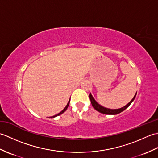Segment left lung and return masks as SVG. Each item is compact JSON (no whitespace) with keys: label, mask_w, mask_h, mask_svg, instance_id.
Masks as SVG:
<instances>
[{"label":"left lung","mask_w":158,"mask_h":158,"mask_svg":"<svg viewBox=\"0 0 158 158\" xmlns=\"http://www.w3.org/2000/svg\"><path fill=\"white\" fill-rule=\"evenodd\" d=\"M136 93L137 92H136L135 96L133 97V98L130 100V102L127 103L126 106H124L120 109H110L106 108V107H104V106H101L100 104H98L96 101L95 99L94 98V97L92 96L91 93H90V94H89V99H90V101H91V103H92L93 107L97 110V111H98V112L103 113V114H106V115H117V114L120 113L121 112L123 111L124 110L126 109L127 107L130 105V104L134 101V100H135V97L136 96Z\"/></svg>","instance_id":"8db88e82"}]
</instances>
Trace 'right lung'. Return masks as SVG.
I'll use <instances>...</instances> for the list:
<instances>
[{
	"mask_svg": "<svg viewBox=\"0 0 158 158\" xmlns=\"http://www.w3.org/2000/svg\"><path fill=\"white\" fill-rule=\"evenodd\" d=\"M70 99H69V102H68V103H67V105H66V106H65V108L60 113H59L58 114H57V115H54V116H53V117H50V118H54V117H57V116H58V115H61V114H62L63 113H64L66 110V109H67V108H68V106H69V103H70Z\"/></svg>",
	"mask_w": 158,
	"mask_h": 158,
	"instance_id": "right-lung-1",
	"label": "right lung"
}]
</instances>
